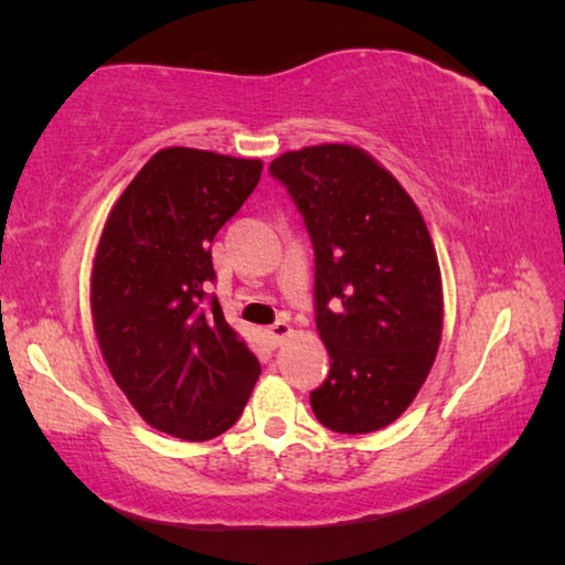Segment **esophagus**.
I'll use <instances>...</instances> for the list:
<instances>
[{"label": "esophagus", "instance_id": "obj_1", "mask_svg": "<svg viewBox=\"0 0 565 565\" xmlns=\"http://www.w3.org/2000/svg\"><path fill=\"white\" fill-rule=\"evenodd\" d=\"M291 331H294L291 323L286 321V319H281V321H276V323H271L269 329H266V337H269V341L274 343V347H279L284 339L291 337Z\"/></svg>", "mask_w": 565, "mask_h": 565}]
</instances>
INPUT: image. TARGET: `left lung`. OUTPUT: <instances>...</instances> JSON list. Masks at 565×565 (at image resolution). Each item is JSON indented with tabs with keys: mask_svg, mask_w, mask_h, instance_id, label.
<instances>
[{
	"mask_svg": "<svg viewBox=\"0 0 565 565\" xmlns=\"http://www.w3.org/2000/svg\"><path fill=\"white\" fill-rule=\"evenodd\" d=\"M271 174L303 214L317 256V331L331 371L311 408L337 434H371L404 414L444 331L438 256L414 199L353 145L286 151Z\"/></svg>",
	"mask_w": 565,
	"mask_h": 565,
	"instance_id": "1",
	"label": "left lung"
}]
</instances>
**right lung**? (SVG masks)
<instances>
[{
  "label": "right lung",
  "mask_w": 565,
  "mask_h": 565,
  "mask_svg": "<svg viewBox=\"0 0 565 565\" xmlns=\"http://www.w3.org/2000/svg\"><path fill=\"white\" fill-rule=\"evenodd\" d=\"M262 169L206 149L157 151L111 206L92 262V321L111 379L149 426L184 441L232 428L262 374L216 296L206 301L214 236Z\"/></svg>",
  "instance_id": "obj_1"
}]
</instances>
